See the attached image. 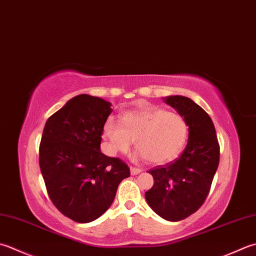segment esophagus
Here are the masks:
<instances>
[{
  "label": "esophagus",
  "mask_w": 256,
  "mask_h": 256,
  "mask_svg": "<svg viewBox=\"0 0 256 256\" xmlns=\"http://www.w3.org/2000/svg\"><path fill=\"white\" fill-rule=\"evenodd\" d=\"M130 171H131V174H132V175H138V174H140V173L142 172V170L138 168H133V166H131V168H130Z\"/></svg>",
  "instance_id": "34e87169"
}]
</instances>
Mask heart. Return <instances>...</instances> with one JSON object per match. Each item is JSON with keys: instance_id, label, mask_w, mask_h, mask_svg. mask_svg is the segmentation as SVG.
I'll return each mask as SVG.
<instances>
[{"instance_id": "obj_1", "label": "heart", "mask_w": 256, "mask_h": 256, "mask_svg": "<svg viewBox=\"0 0 256 256\" xmlns=\"http://www.w3.org/2000/svg\"><path fill=\"white\" fill-rule=\"evenodd\" d=\"M188 135V124L182 115L154 106L124 113L121 124L110 118L103 126L108 154L126 153L134 141L138 156L154 164L176 158Z\"/></svg>"}]
</instances>
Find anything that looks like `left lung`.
<instances>
[{"mask_svg":"<svg viewBox=\"0 0 256 256\" xmlns=\"http://www.w3.org/2000/svg\"><path fill=\"white\" fill-rule=\"evenodd\" d=\"M188 126V141L176 161L148 171L154 178L145 198L153 211L166 221L186 218L202 206L211 188L220 161V145L210 115L182 95L163 98Z\"/></svg>","mask_w":256,"mask_h":256,"instance_id":"1","label":"left lung"}]
</instances>
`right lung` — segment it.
Segmentation results:
<instances>
[{"label":"right lung","mask_w":256,"mask_h":256,"mask_svg":"<svg viewBox=\"0 0 256 256\" xmlns=\"http://www.w3.org/2000/svg\"><path fill=\"white\" fill-rule=\"evenodd\" d=\"M111 103L80 94L48 118L40 144V168L53 204L78 223L98 218L111 206L130 168L101 152Z\"/></svg>","instance_id":"obj_1"}]
</instances>
